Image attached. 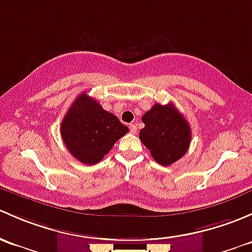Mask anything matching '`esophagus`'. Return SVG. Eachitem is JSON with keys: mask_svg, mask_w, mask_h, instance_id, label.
Segmentation results:
<instances>
[{"mask_svg": "<svg viewBox=\"0 0 252 252\" xmlns=\"http://www.w3.org/2000/svg\"><path fill=\"white\" fill-rule=\"evenodd\" d=\"M129 131H131L132 133H136V132H137V126L134 125V124H129Z\"/></svg>", "mask_w": 252, "mask_h": 252, "instance_id": "1", "label": "esophagus"}]
</instances>
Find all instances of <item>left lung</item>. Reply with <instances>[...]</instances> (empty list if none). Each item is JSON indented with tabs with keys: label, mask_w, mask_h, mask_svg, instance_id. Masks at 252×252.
Listing matches in <instances>:
<instances>
[{
	"label": "left lung",
	"mask_w": 252,
	"mask_h": 252,
	"mask_svg": "<svg viewBox=\"0 0 252 252\" xmlns=\"http://www.w3.org/2000/svg\"><path fill=\"white\" fill-rule=\"evenodd\" d=\"M142 121L144 127L139 131V139L158 164L170 166L186 155L191 139L190 127L172 103L155 104Z\"/></svg>",
	"instance_id": "8db88e82"
}]
</instances>
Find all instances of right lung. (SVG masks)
<instances>
[{
    "label": "right lung",
    "mask_w": 252,
    "mask_h": 252,
    "mask_svg": "<svg viewBox=\"0 0 252 252\" xmlns=\"http://www.w3.org/2000/svg\"><path fill=\"white\" fill-rule=\"evenodd\" d=\"M127 132L128 127L85 92L72 103L61 126L70 154L86 165L99 162Z\"/></svg>",
    "instance_id": "add662e5"
}]
</instances>
